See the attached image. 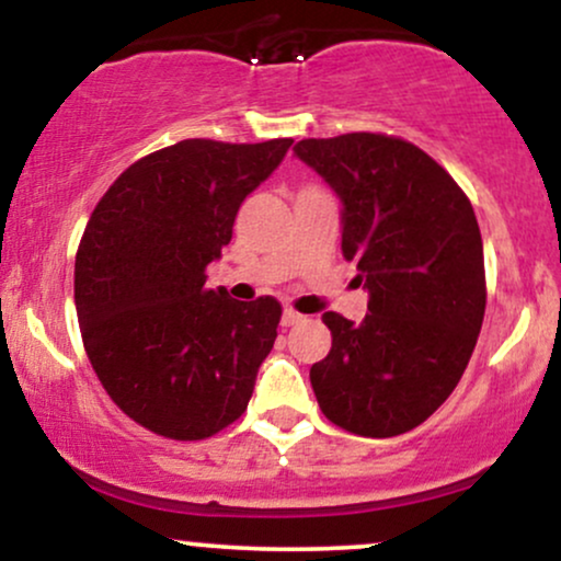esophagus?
<instances>
[{
  "label": "esophagus",
  "mask_w": 561,
  "mask_h": 561,
  "mask_svg": "<svg viewBox=\"0 0 561 561\" xmlns=\"http://www.w3.org/2000/svg\"><path fill=\"white\" fill-rule=\"evenodd\" d=\"M300 321H306L302 313L295 311V308H285V313H282V327H295L300 324Z\"/></svg>",
  "instance_id": "obj_1"
}]
</instances>
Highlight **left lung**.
Instances as JSON below:
<instances>
[{
	"label": "left lung",
	"instance_id": "8db88e82",
	"mask_svg": "<svg viewBox=\"0 0 561 561\" xmlns=\"http://www.w3.org/2000/svg\"><path fill=\"white\" fill-rule=\"evenodd\" d=\"M295 156L343 199V255L369 289L353 324L327 311L332 347L311 366L321 414L345 433L420 427L465 375L485 317V261L472 203L401 137L300 139Z\"/></svg>",
	"mask_w": 561,
	"mask_h": 561
}]
</instances>
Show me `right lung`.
Returning a JSON list of instances; mask_svg holds the SVG:
<instances>
[{
  "label": "right lung",
  "mask_w": 561,
  "mask_h": 561,
  "mask_svg": "<svg viewBox=\"0 0 561 561\" xmlns=\"http://www.w3.org/2000/svg\"><path fill=\"white\" fill-rule=\"evenodd\" d=\"M289 145L182 139L128 165L89 216L73 276L83 351L150 433L205 440L248 409L282 302L231 300L205 285V268Z\"/></svg>",
  "instance_id": "right-lung-1"
}]
</instances>
